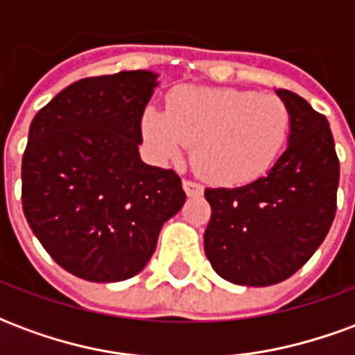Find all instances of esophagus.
Wrapping results in <instances>:
<instances>
[{
	"instance_id": "obj_1",
	"label": "esophagus",
	"mask_w": 355,
	"mask_h": 355,
	"mask_svg": "<svg viewBox=\"0 0 355 355\" xmlns=\"http://www.w3.org/2000/svg\"><path fill=\"white\" fill-rule=\"evenodd\" d=\"M182 186H184V192L188 193V196H201V193H203V186H201L200 182H196V180H188V178H184V180H182Z\"/></svg>"
}]
</instances>
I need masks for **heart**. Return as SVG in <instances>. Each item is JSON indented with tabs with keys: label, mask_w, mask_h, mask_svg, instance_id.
<instances>
[{
	"label": "heart",
	"mask_w": 355,
	"mask_h": 355,
	"mask_svg": "<svg viewBox=\"0 0 355 355\" xmlns=\"http://www.w3.org/2000/svg\"><path fill=\"white\" fill-rule=\"evenodd\" d=\"M289 129L291 112L277 94L230 87L177 89L165 112L148 108L142 116V132L159 157L175 162L193 144V165L224 186L262 177Z\"/></svg>",
	"instance_id": "b5f03b06"
}]
</instances>
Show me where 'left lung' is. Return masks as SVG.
Segmentation results:
<instances>
[{"label":"left lung","instance_id":"8db88e82","mask_svg":"<svg viewBox=\"0 0 355 355\" xmlns=\"http://www.w3.org/2000/svg\"><path fill=\"white\" fill-rule=\"evenodd\" d=\"M287 150L266 175L239 188H205V254L226 282L266 287L287 279L323 243L336 213L338 157L327 117L287 89Z\"/></svg>","mask_w":355,"mask_h":355}]
</instances>
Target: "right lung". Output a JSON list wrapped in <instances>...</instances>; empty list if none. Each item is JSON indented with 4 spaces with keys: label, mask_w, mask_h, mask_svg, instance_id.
Here are the masks:
<instances>
[{
    "label": "right lung",
    "mask_w": 355,
    "mask_h": 355,
    "mask_svg": "<svg viewBox=\"0 0 355 355\" xmlns=\"http://www.w3.org/2000/svg\"><path fill=\"white\" fill-rule=\"evenodd\" d=\"M148 70L85 78L43 106L22 155V209L51 259L96 283L123 282L152 259L163 223L184 205L173 169L140 159Z\"/></svg>",
    "instance_id": "right-lung-1"
}]
</instances>
